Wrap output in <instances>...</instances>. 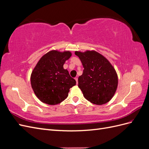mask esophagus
<instances>
[{"mask_svg":"<svg viewBox=\"0 0 149 149\" xmlns=\"http://www.w3.org/2000/svg\"><path fill=\"white\" fill-rule=\"evenodd\" d=\"M75 80H76V84H78V78H75Z\"/></svg>","mask_w":149,"mask_h":149,"instance_id":"34e87169","label":"esophagus"}]
</instances>
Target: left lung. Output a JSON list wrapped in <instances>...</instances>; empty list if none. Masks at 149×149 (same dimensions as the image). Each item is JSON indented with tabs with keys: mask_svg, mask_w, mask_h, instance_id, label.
<instances>
[{
	"mask_svg": "<svg viewBox=\"0 0 149 149\" xmlns=\"http://www.w3.org/2000/svg\"><path fill=\"white\" fill-rule=\"evenodd\" d=\"M82 63L83 73L78 78V87L85 99L102 105L114 96L118 78L114 67L101 54L94 50L75 52Z\"/></svg>",
	"mask_w": 149,
	"mask_h": 149,
	"instance_id": "left-lung-1",
	"label": "left lung"
}]
</instances>
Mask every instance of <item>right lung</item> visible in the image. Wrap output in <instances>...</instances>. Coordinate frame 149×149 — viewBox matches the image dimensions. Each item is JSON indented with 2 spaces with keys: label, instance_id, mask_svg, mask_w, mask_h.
Here are the masks:
<instances>
[{
  "label": "right lung",
  "instance_id": "right-lung-1",
  "mask_svg": "<svg viewBox=\"0 0 149 149\" xmlns=\"http://www.w3.org/2000/svg\"><path fill=\"white\" fill-rule=\"evenodd\" d=\"M70 51L52 50L40 58L31 72V85L42 102L58 104L68 96L70 89L76 85L63 65L71 56Z\"/></svg>",
  "mask_w": 149,
  "mask_h": 149
}]
</instances>
